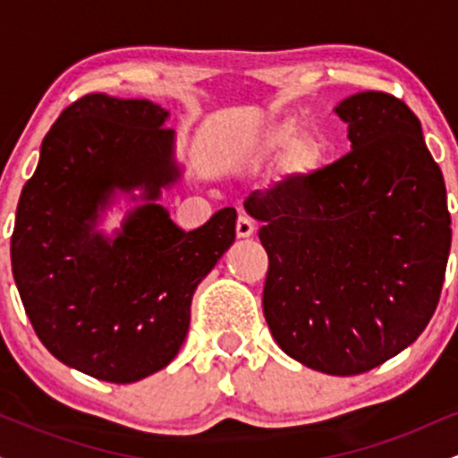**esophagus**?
Wrapping results in <instances>:
<instances>
[{"instance_id": "obj_1", "label": "esophagus", "mask_w": 458, "mask_h": 458, "mask_svg": "<svg viewBox=\"0 0 458 458\" xmlns=\"http://www.w3.org/2000/svg\"><path fill=\"white\" fill-rule=\"evenodd\" d=\"M256 233V224L251 222L247 215H239V219H236V236L239 239H247V236H251Z\"/></svg>"}]
</instances>
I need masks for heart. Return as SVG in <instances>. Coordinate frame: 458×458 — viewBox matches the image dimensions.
<instances>
[{
    "mask_svg": "<svg viewBox=\"0 0 458 458\" xmlns=\"http://www.w3.org/2000/svg\"><path fill=\"white\" fill-rule=\"evenodd\" d=\"M297 129L295 127H277L269 133V138L265 141V148L269 152H277L286 146H291L293 141L297 140ZM314 157V148L310 144H297L295 150H293V161L299 163V165H306V163L312 161Z\"/></svg>",
    "mask_w": 458,
    "mask_h": 458,
    "instance_id": "1",
    "label": "heart"
}]
</instances>
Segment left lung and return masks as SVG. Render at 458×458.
<instances>
[{"label":"left lung","instance_id":"8db88e82","mask_svg":"<svg viewBox=\"0 0 458 458\" xmlns=\"http://www.w3.org/2000/svg\"><path fill=\"white\" fill-rule=\"evenodd\" d=\"M335 114L351 152L251 191L269 256L262 310L280 349L327 375L381 366L439 303L452 243L445 182L401 98L360 92Z\"/></svg>","mask_w":458,"mask_h":458}]
</instances>
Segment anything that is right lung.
Here are the masks:
<instances>
[{
	"label": "right lung",
	"mask_w": 458,
	"mask_h": 458,
	"mask_svg": "<svg viewBox=\"0 0 458 458\" xmlns=\"http://www.w3.org/2000/svg\"><path fill=\"white\" fill-rule=\"evenodd\" d=\"M167 112L146 98L86 94L40 146L17 207L10 259L36 335L62 364L133 383L185 343L198 284L233 245L236 211L185 233L157 204L181 170ZM147 199L107 240L93 230L115 188Z\"/></svg>",
	"instance_id": "right-lung-1"
}]
</instances>
